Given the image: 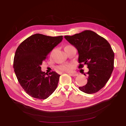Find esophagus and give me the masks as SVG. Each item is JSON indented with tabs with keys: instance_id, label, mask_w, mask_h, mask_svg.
Listing matches in <instances>:
<instances>
[{
	"instance_id": "34e87169",
	"label": "esophagus",
	"mask_w": 126,
	"mask_h": 126,
	"mask_svg": "<svg viewBox=\"0 0 126 126\" xmlns=\"http://www.w3.org/2000/svg\"><path fill=\"white\" fill-rule=\"evenodd\" d=\"M69 75L72 77H76L78 76V74L77 73H69Z\"/></svg>"
}]
</instances>
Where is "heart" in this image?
<instances>
[{"label": "heart", "mask_w": 126, "mask_h": 126, "mask_svg": "<svg viewBox=\"0 0 126 126\" xmlns=\"http://www.w3.org/2000/svg\"><path fill=\"white\" fill-rule=\"evenodd\" d=\"M69 47H72V46H66L65 48ZM58 68L59 69L61 70V71H64V72H70L73 68V65L71 64H67V65H61L58 66Z\"/></svg>", "instance_id": "1"}]
</instances>
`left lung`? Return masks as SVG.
<instances>
[{
    "instance_id": "1",
    "label": "left lung",
    "mask_w": 126,
    "mask_h": 126,
    "mask_svg": "<svg viewBox=\"0 0 126 126\" xmlns=\"http://www.w3.org/2000/svg\"><path fill=\"white\" fill-rule=\"evenodd\" d=\"M64 38L77 49L78 68H82L86 64L89 69L87 83L79 89L87 94L97 92L109 80L114 68V54L110 43L89 30L72 36L65 35Z\"/></svg>"
}]
</instances>
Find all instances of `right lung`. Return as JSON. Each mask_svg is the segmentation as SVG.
<instances>
[{
  "instance_id": "1",
  "label": "right lung",
  "mask_w": 126,
  "mask_h": 126,
  "mask_svg": "<svg viewBox=\"0 0 126 126\" xmlns=\"http://www.w3.org/2000/svg\"><path fill=\"white\" fill-rule=\"evenodd\" d=\"M62 39V35L35 34L17 48L14 58V72L20 86L30 96L45 99L57 88L60 75L54 71L49 74L42 72L40 65Z\"/></svg>"
}]
</instances>
